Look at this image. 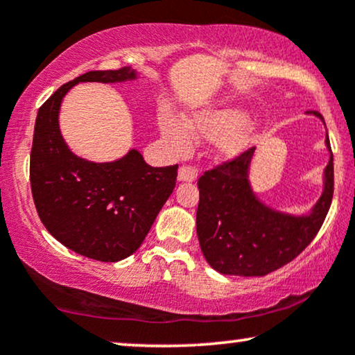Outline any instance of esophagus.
Returning <instances> with one entry per match:
<instances>
[{"mask_svg": "<svg viewBox=\"0 0 355 355\" xmlns=\"http://www.w3.org/2000/svg\"><path fill=\"white\" fill-rule=\"evenodd\" d=\"M197 176H198L197 168H193V166H181V168H179V173H178V181H181V182H192V181H196Z\"/></svg>", "mask_w": 355, "mask_h": 355, "instance_id": "obj_1", "label": "esophagus"}]
</instances>
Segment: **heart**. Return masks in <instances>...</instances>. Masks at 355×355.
<instances>
[{"instance_id":"b5f03b06","label":"heart","mask_w":355,"mask_h":355,"mask_svg":"<svg viewBox=\"0 0 355 355\" xmlns=\"http://www.w3.org/2000/svg\"><path fill=\"white\" fill-rule=\"evenodd\" d=\"M159 130L176 153L189 152L192 139H216L215 152L221 159H231L249 147L255 135V123L245 119V111L237 106H223L197 111L186 121L169 111L159 114Z\"/></svg>"}]
</instances>
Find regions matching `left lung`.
Returning a JSON list of instances; mask_svg holds the SVG:
<instances>
[{
  "instance_id": "left-lung-1",
  "label": "left lung",
  "mask_w": 355,
  "mask_h": 355,
  "mask_svg": "<svg viewBox=\"0 0 355 355\" xmlns=\"http://www.w3.org/2000/svg\"><path fill=\"white\" fill-rule=\"evenodd\" d=\"M323 121L318 111H307ZM324 123V121H323ZM323 192L307 215H289L260 200L249 181L255 148L210 169L198 179L197 236L213 270L231 276H265L294 260L317 236L333 200L331 145Z\"/></svg>"
}]
</instances>
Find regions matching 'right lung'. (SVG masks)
<instances>
[{
  "label": "right lung",
  "instance_id": "1",
  "mask_svg": "<svg viewBox=\"0 0 355 355\" xmlns=\"http://www.w3.org/2000/svg\"><path fill=\"white\" fill-rule=\"evenodd\" d=\"M132 67L90 71L60 87L40 106L31 152V187L38 216L67 249L100 261L132 255L176 186L178 164L153 168L130 148L114 162L77 157L62 139V98L79 82L137 79Z\"/></svg>",
  "mask_w": 355,
  "mask_h": 355
}]
</instances>
